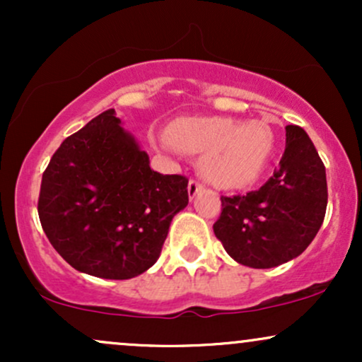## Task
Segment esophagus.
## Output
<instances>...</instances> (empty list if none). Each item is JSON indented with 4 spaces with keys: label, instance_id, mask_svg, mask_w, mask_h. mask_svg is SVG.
Masks as SVG:
<instances>
[{
    "label": "esophagus",
    "instance_id": "esophagus-1",
    "mask_svg": "<svg viewBox=\"0 0 362 362\" xmlns=\"http://www.w3.org/2000/svg\"><path fill=\"white\" fill-rule=\"evenodd\" d=\"M187 189H189V197L194 199L195 195H197L202 190V184H201V182H197V180H190Z\"/></svg>",
    "mask_w": 362,
    "mask_h": 362
}]
</instances>
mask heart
<instances>
[{"label":"heart","instance_id":"1","mask_svg":"<svg viewBox=\"0 0 362 362\" xmlns=\"http://www.w3.org/2000/svg\"><path fill=\"white\" fill-rule=\"evenodd\" d=\"M172 148L201 155L202 177L221 189H243L259 180L271 160L276 136L265 120L182 117L165 131Z\"/></svg>","mask_w":362,"mask_h":362}]
</instances>
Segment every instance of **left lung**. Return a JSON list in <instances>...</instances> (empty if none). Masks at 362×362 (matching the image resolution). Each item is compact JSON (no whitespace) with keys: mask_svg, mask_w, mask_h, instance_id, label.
<instances>
[{"mask_svg":"<svg viewBox=\"0 0 362 362\" xmlns=\"http://www.w3.org/2000/svg\"><path fill=\"white\" fill-rule=\"evenodd\" d=\"M323 161L305 132L286 127V149L274 175L247 195L221 197L213 230L238 264L271 269L296 259L317 236L327 211Z\"/></svg>","mask_w":362,"mask_h":362,"instance_id":"1","label":"left lung"}]
</instances>
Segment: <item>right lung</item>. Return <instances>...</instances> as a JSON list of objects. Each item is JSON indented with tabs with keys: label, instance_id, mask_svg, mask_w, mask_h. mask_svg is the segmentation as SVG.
<instances>
[{
	"label": "right lung",
	"instance_id": "right-lung-1",
	"mask_svg": "<svg viewBox=\"0 0 362 362\" xmlns=\"http://www.w3.org/2000/svg\"><path fill=\"white\" fill-rule=\"evenodd\" d=\"M187 180L161 175L115 110L62 141L42 175L39 218L76 271L132 279L155 265L173 216L189 204Z\"/></svg>",
	"mask_w": 362,
	"mask_h": 362
}]
</instances>
